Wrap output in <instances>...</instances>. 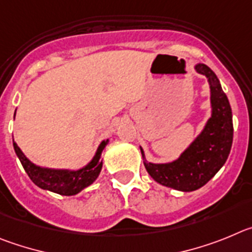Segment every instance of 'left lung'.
I'll use <instances>...</instances> for the list:
<instances>
[{"mask_svg":"<svg viewBox=\"0 0 252 252\" xmlns=\"http://www.w3.org/2000/svg\"><path fill=\"white\" fill-rule=\"evenodd\" d=\"M194 69L210 84L212 112L205 128L173 162H147L140 147L149 176L165 187L182 192L196 191L221 169L230 154L233 138L232 112L216 74L205 64H197Z\"/></svg>","mask_w":252,"mask_h":252,"instance_id":"left-lung-1","label":"left lung"}]
</instances>
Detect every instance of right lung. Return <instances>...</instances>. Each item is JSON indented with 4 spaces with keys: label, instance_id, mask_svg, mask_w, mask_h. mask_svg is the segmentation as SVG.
Listing matches in <instances>:
<instances>
[{
    "label": "right lung",
    "instance_id": "1",
    "mask_svg": "<svg viewBox=\"0 0 252 252\" xmlns=\"http://www.w3.org/2000/svg\"><path fill=\"white\" fill-rule=\"evenodd\" d=\"M108 142L109 139L103 140L96 149V153L93 159L85 167L78 169V171L44 168V167L33 164L22 153V151L15 142H13V148H15L16 156L19 157L22 167L30 177V180L37 187L46 189V191L55 192L58 194H63V196H74L83 191L84 188L92 185L98 178L101 167H103V160H100L101 153Z\"/></svg>",
    "mask_w": 252,
    "mask_h": 252
}]
</instances>
